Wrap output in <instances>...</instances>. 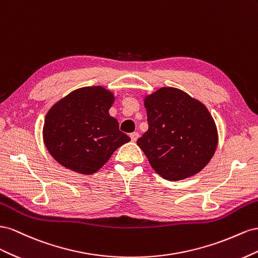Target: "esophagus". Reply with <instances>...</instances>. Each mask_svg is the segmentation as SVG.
<instances>
[{
	"label": "esophagus",
	"mask_w": 258,
	"mask_h": 258,
	"mask_svg": "<svg viewBox=\"0 0 258 258\" xmlns=\"http://www.w3.org/2000/svg\"><path fill=\"white\" fill-rule=\"evenodd\" d=\"M130 137H131V139H132V142H136L137 138L139 137V134L137 133V132H134V133H131V134H130Z\"/></svg>",
	"instance_id": "esophagus-1"
}]
</instances>
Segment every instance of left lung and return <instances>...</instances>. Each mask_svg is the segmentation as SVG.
I'll list each match as a JSON object with an SVG mask.
<instances>
[{"label":"left lung","instance_id":"obj_1","mask_svg":"<svg viewBox=\"0 0 258 258\" xmlns=\"http://www.w3.org/2000/svg\"><path fill=\"white\" fill-rule=\"evenodd\" d=\"M149 128L137 145L161 177L181 180L205 167L214 156L218 135L202 102L174 87L145 98Z\"/></svg>","mask_w":258,"mask_h":258}]
</instances>
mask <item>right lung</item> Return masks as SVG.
<instances>
[{"label": "right lung", "mask_w": 258, "mask_h": 258, "mask_svg": "<svg viewBox=\"0 0 258 258\" xmlns=\"http://www.w3.org/2000/svg\"><path fill=\"white\" fill-rule=\"evenodd\" d=\"M114 101L101 86L71 92L49 109L43 139L58 163L80 174L96 173L112 153L131 141L109 114Z\"/></svg>", "instance_id": "right-lung-1"}]
</instances>
